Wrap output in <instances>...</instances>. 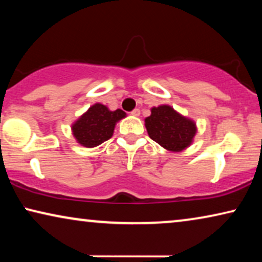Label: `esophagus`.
Returning a JSON list of instances; mask_svg holds the SVG:
<instances>
[{"instance_id":"1","label":"esophagus","mask_w":262,"mask_h":262,"mask_svg":"<svg viewBox=\"0 0 262 262\" xmlns=\"http://www.w3.org/2000/svg\"><path fill=\"white\" fill-rule=\"evenodd\" d=\"M139 114H141V111H139L138 108H135V110L131 112V116H134V117H138Z\"/></svg>"}]
</instances>
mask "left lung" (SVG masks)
Segmentation results:
<instances>
[{
  "label": "left lung",
  "instance_id": "obj_1",
  "mask_svg": "<svg viewBox=\"0 0 262 262\" xmlns=\"http://www.w3.org/2000/svg\"><path fill=\"white\" fill-rule=\"evenodd\" d=\"M149 137L169 151H181L193 141L195 124L171 108L162 105L151 108V116L145 119Z\"/></svg>",
  "mask_w": 262,
  "mask_h": 262
}]
</instances>
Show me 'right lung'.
Here are the masks:
<instances>
[{"mask_svg": "<svg viewBox=\"0 0 262 262\" xmlns=\"http://www.w3.org/2000/svg\"><path fill=\"white\" fill-rule=\"evenodd\" d=\"M124 117V111H110L95 103L73 125V134L80 144L93 148L112 137L116 123Z\"/></svg>", "mask_w": 262, "mask_h": 262, "instance_id": "add662e5", "label": "right lung"}]
</instances>
